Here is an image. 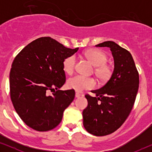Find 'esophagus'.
Masks as SVG:
<instances>
[{
  "label": "esophagus",
  "mask_w": 152,
  "mask_h": 152,
  "mask_svg": "<svg viewBox=\"0 0 152 152\" xmlns=\"http://www.w3.org/2000/svg\"><path fill=\"white\" fill-rule=\"evenodd\" d=\"M81 96H82V95H81L80 93H77H77H75V97H77V98H79V97H80Z\"/></svg>",
  "instance_id": "esophagus-1"
}]
</instances>
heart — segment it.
I'll return each instance as SVG.
<instances>
[{"mask_svg": "<svg viewBox=\"0 0 152 152\" xmlns=\"http://www.w3.org/2000/svg\"><path fill=\"white\" fill-rule=\"evenodd\" d=\"M84 55L93 65L96 66L95 72L99 79L102 81H107L111 77L113 69L111 66L106 64L107 56L103 51L98 49H90L85 52ZM76 57L75 55H70L66 57L63 61L64 70L66 73L72 74L74 71ZM68 86L70 88L82 92L84 90L94 88L96 86V82L92 77L76 75L68 80Z\"/></svg>", "mask_w": 152, "mask_h": 152, "instance_id": "obj_1", "label": "heart"}]
</instances>
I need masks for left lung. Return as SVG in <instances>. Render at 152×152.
Wrapping results in <instances>:
<instances>
[{"label":"left lung","mask_w":152,"mask_h":152,"mask_svg":"<svg viewBox=\"0 0 152 152\" xmlns=\"http://www.w3.org/2000/svg\"><path fill=\"white\" fill-rule=\"evenodd\" d=\"M107 47L114 60L112 75L104 86L91 91L96 96L86 95L88 106L83 111V124L90 134L103 136L115 132L129 115L139 87V75L128 50L113 41L99 43Z\"/></svg>","instance_id":"8db88e82"}]
</instances>
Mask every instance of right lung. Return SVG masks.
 <instances>
[{"mask_svg": "<svg viewBox=\"0 0 152 152\" xmlns=\"http://www.w3.org/2000/svg\"><path fill=\"white\" fill-rule=\"evenodd\" d=\"M78 49L46 37L33 41L16 55L10 73V97L16 113L30 128L46 132L61 122L75 95L73 89L59 90L66 82L63 61Z\"/></svg>", "mask_w": 152, "mask_h": 152, "instance_id": "1", "label": "right lung"}]
</instances>
